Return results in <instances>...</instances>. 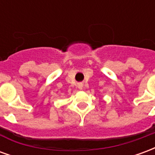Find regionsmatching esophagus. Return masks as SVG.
<instances>
[{
	"instance_id": "1",
	"label": "esophagus",
	"mask_w": 155,
	"mask_h": 155,
	"mask_svg": "<svg viewBox=\"0 0 155 155\" xmlns=\"http://www.w3.org/2000/svg\"><path fill=\"white\" fill-rule=\"evenodd\" d=\"M78 88H79V89H82V88H83V84H78Z\"/></svg>"
}]
</instances>
